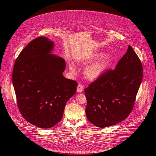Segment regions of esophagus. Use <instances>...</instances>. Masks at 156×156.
Listing matches in <instances>:
<instances>
[{"label": "esophagus", "mask_w": 156, "mask_h": 156, "mask_svg": "<svg viewBox=\"0 0 156 156\" xmlns=\"http://www.w3.org/2000/svg\"><path fill=\"white\" fill-rule=\"evenodd\" d=\"M83 90V87L82 85H78L77 86V88H76V91L78 93H81Z\"/></svg>", "instance_id": "esophagus-1"}]
</instances>
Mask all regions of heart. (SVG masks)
I'll return each instance as SVG.
<instances>
[{
  "label": "heart",
  "instance_id": "obj_1",
  "mask_svg": "<svg viewBox=\"0 0 156 156\" xmlns=\"http://www.w3.org/2000/svg\"><path fill=\"white\" fill-rule=\"evenodd\" d=\"M100 59L101 60L99 61L91 64L85 68L84 71V75L88 80L95 81L99 79L104 74L113 62L111 56L109 55H105V53L102 52L94 54L88 61L89 62H92ZM69 67L71 71L74 72V66L73 64H69Z\"/></svg>",
  "mask_w": 156,
  "mask_h": 156
}]
</instances>
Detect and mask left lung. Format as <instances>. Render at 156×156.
Masks as SVG:
<instances>
[{"label": "left lung", "instance_id": "left-lung-1", "mask_svg": "<svg viewBox=\"0 0 156 156\" xmlns=\"http://www.w3.org/2000/svg\"><path fill=\"white\" fill-rule=\"evenodd\" d=\"M143 78L141 61L129 45L114 70H108L85 88V112L90 123L99 127L123 121L133 108Z\"/></svg>", "mask_w": 156, "mask_h": 156}]
</instances>
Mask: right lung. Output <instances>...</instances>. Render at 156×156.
Returning a JSON list of instances; mask_svg holds the SVG:
<instances>
[{
    "mask_svg": "<svg viewBox=\"0 0 156 156\" xmlns=\"http://www.w3.org/2000/svg\"><path fill=\"white\" fill-rule=\"evenodd\" d=\"M54 45L46 37L30 41L16 58L12 74L19 111L31 124L43 129L61 120L78 85L63 76L66 62L51 54Z\"/></svg>",
    "mask_w": 156,
    "mask_h": 156,
    "instance_id": "right-lung-1",
    "label": "right lung"
}]
</instances>
